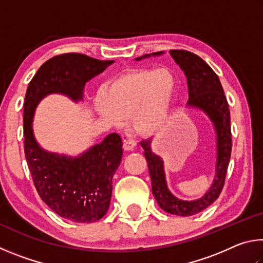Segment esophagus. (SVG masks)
Returning <instances> with one entry per match:
<instances>
[{"label": "esophagus", "mask_w": 263, "mask_h": 263, "mask_svg": "<svg viewBox=\"0 0 263 263\" xmlns=\"http://www.w3.org/2000/svg\"><path fill=\"white\" fill-rule=\"evenodd\" d=\"M123 147L125 151H132L133 148L136 147V142L132 141V140H125V141H124Z\"/></svg>", "instance_id": "esophagus-1"}]
</instances>
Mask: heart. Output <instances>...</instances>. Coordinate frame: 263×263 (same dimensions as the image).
I'll return each mask as SVG.
<instances>
[{
  "instance_id": "1",
  "label": "heart",
  "mask_w": 263,
  "mask_h": 263,
  "mask_svg": "<svg viewBox=\"0 0 263 263\" xmlns=\"http://www.w3.org/2000/svg\"><path fill=\"white\" fill-rule=\"evenodd\" d=\"M176 77L168 67L125 72L105 84L96 97L95 109L111 126H121L124 117L142 136L162 131L171 117L176 92Z\"/></svg>"
}]
</instances>
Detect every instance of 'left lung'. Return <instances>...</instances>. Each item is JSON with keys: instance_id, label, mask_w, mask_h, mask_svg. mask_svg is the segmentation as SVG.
Returning a JSON list of instances; mask_svg holds the SVG:
<instances>
[{"instance_id": "8db88e82", "label": "left lung", "mask_w": 263, "mask_h": 263, "mask_svg": "<svg viewBox=\"0 0 263 263\" xmlns=\"http://www.w3.org/2000/svg\"><path fill=\"white\" fill-rule=\"evenodd\" d=\"M171 55L181 69L183 70L188 82L189 101L186 106L197 108L210 118L217 135V163L216 175L212 184L205 195L195 201H183L175 197L169 191L164 175L162 159L152 152V139L140 142L144 148V155L147 161L152 193L160 208L168 213L182 217L196 215L203 211L219 197L225 183L231 151H232V136H231V118L229 103L224 94L218 75L213 72L202 58L184 50H172ZM163 52L145 54L136 60H141L151 55H161Z\"/></svg>"}]
</instances>
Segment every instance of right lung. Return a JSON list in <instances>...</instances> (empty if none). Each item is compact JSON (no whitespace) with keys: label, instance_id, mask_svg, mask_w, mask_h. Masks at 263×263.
Masks as SVG:
<instances>
[{"label":"right lung","instance_id":"1","mask_svg":"<svg viewBox=\"0 0 263 263\" xmlns=\"http://www.w3.org/2000/svg\"><path fill=\"white\" fill-rule=\"evenodd\" d=\"M111 64L114 60L102 61L81 53H65L44 62L26 89L24 152L34 186L51 210L75 222H94L108 211L112 177L122 161V139L117 133H111L75 158L47 152L33 136L34 110L50 94L82 101L86 82Z\"/></svg>","mask_w":263,"mask_h":263}]
</instances>
